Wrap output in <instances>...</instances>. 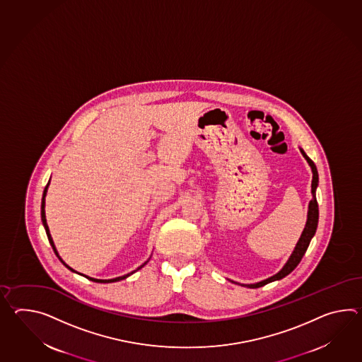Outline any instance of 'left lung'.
Segmentation results:
<instances>
[{"instance_id": "1", "label": "left lung", "mask_w": 362, "mask_h": 362, "mask_svg": "<svg viewBox=\"0 0 362 362\" xmlns=\"http://www.w3.org/2000/svg\"><path fill=\"white\" fill-rule=\"evenodd\" d=\"M300 151L303 153V156L305 157L306 161L310 165L312 171H313V180H312L313 200L309 202L308 221H306L305 228H304V231L301 233V238L298 239V244H296V247H295V250L292 252V255H291V257H289L288 261H287V264L283 266V269H281V272L278 274H275L272 278L266 279V281H259V283H256V284H248V287H250V288H258V287H262V286H265V284L270 283V281H279L281 278H284L286 275H288L291 272H293L295 267L300 264L303 256L305 255L306 250H308V247H309V243L312 240V238H313L314 233H315V230H317V226H318V216H320V213H318V204H317V199H315V189H317V185H318V171H317V168H315L314 162L306 156V153L304 152L303 149H300Z\"/></svg>"}]
</instances>
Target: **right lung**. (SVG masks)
<instances>
[{
  "mask_svg": "<svg viewBox=\"0 0 362 362\" xmlns=\"http://www.w3.org/2000/svg\"><path fill=\"white\" fill-rule=\"evenodd\" d=\"M48 185H48H47V187H45V189H44V193H42V200H41V221H42V225H44V227H45V231H47V236H48L49 243H50L52 248H53V250H54V253H56L57 256H58V253H57L56 250V247H54V243H53V240H52V236H50V233H49V227L48 225H47V219H45V194H47V189H48ZM58 258H59V256H58ZM59 261H61V262H62V264H64V265L66 266L67 269H70L71 272H74L73 269L66 265V264H64V261H62L61 258H59ZM143 266H141V267H143ZM139 269H140V267H139ZM131 274H127V275H123V276H118V278H114V279H107V281H101V279H93V278H88V276H87V278H88V279H90V281H97V283H112V281H122V279H124V278H127V276H129Z\"/></svg>",
  "mask_w": 362,
  "mask_h": 362,
  "instance_id": "add662e5",
  "label": "right lung"
}]
</instances>
